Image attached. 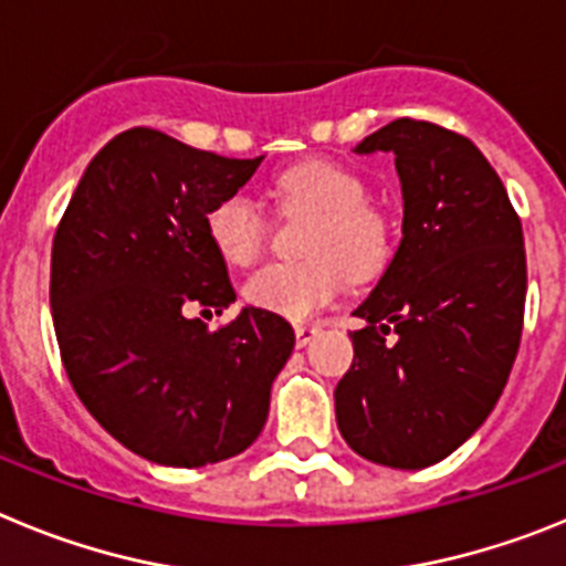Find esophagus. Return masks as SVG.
Returning <instances> with one entry per match:
<instances>
[{
    "mask_svg": "<svg viewBox=\"0 0 566 566\" xmlns=\"http://www.w3.org/2000/svg\"><path fill=\"white\" fill-rule=\"evenodd\" d=\"M317 334H319V328L312 326V323H297V326H294V337H297V345H308L314 337H317Z\"/></svg>",
    "mask_w": 566,
    "mask_h": 566,
    "instance_id": "1",
    "label": "esophagus"
}]
</instances>
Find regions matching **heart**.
<instances>
[{
	"mask_svg": "<svg viewBox=\"0 0 566 566\" xmlns=\"http://www.w3.org/2000/svg\"><path fill=\"white\" fill-rule=\"evenodd\" d=\"M269 195L280 212H312L300 247L308 258L272 263L249 277L243 297L258 312L306 319L337 297L345 272L368 277L388 260V223L365 203V184L352 169L303 161L280 172ZM207 234L229 266L243 269L266 249L269 221L249 195L232 192L209 207Z\"/></svg>",
	"mask_w": 566,
	"mask_h": 566,
	"instance_id": "heart-1",
	"label": "heart"
}]
</instances>
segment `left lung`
I'll list each match as a JSON object with an SVG mask.
<instances>
[{"instance_id": "obj_1", "label": "left lung", "mask_w": 566, "mask_h": 566, "mask_svg": "<svg viewBox=\"0 0 566 566\" xmlns=\"http://www.w3.org/2000/svg\"><path fill=\"white\" fill-rule=\"evenodd\" d=\"M354 153H394L402 240L354 308L363 328L334 388L337 428L368 462L419 470L468 442L507 385L527 294L522 221L496 169L451 129L397 118Z\"/></svg>"}]
</instances>
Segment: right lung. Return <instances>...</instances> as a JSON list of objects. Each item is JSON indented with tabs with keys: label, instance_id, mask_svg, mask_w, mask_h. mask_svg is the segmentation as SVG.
I'll use <instances>...</instances> for the list:
<instances>
[{
	"label": "right lung",
	"instance_id": "obj_1",
	"mask_svg": "<svg viewBox=\"0 0 566 566\" xmlns=\"http://www.w3.org/2000/svg\"><path fill=\"white\" fill-rule=\"evenodd\" d=\"M260 158H223L149 127L104 144L70 198L50 308L73 391L104 431L167 468L238 457L260 437L294 328L247 306L223 328L189 317L234 303L207 212Z\"/></svg>",
	"mask_w": 566,
	"mask_h": 566
}]
</instances>
